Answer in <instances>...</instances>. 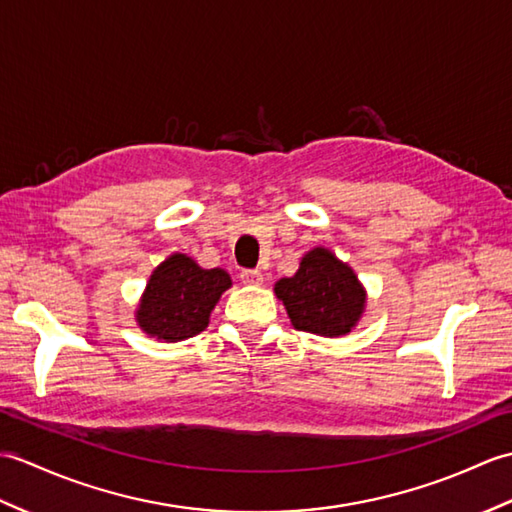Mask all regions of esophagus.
<instances>
[{"label": "esophagus", "instance_id": "esophagus-1", "mask_svg": "<svg viewBox=\"0 0 512 512\" xmlns=\"http://www.w3.org/2000/svg\"><path fill=\"white\" fill-rule=\"evenodd\" d=\"M240 279H242L244 285H261V283H264V275H261L259 270H242Z\"/></svg>", "mask_w": 512, "mask_h": 512}]
</instances>
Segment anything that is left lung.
Wrapping results in <instances>:
<instances>
[{"instance_id": "1", "label": "left lung", "mask_w": 512, "mask_h": 512, "mask_svg": "<svg viewBox=\"0 0 512 512\" xmlns=\"http://www.w3.org/2000/svg\"><path fill=\"white\" fill-rule=\"evenodd\" d=\"M294 329L323 338L349 336L366 312L368 294L355 270L325 246L307 251L292 277L275 283Z\"/></svg>"}]
</instances>
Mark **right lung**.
Returning a JSON list of instances; mask_svg holds the SVG:
<instances>
[{"label": "right lung", "instance_id": "add662e5", "mask_svg": "<svg viewBox=\"0 0 512 512\" xmlns=\"http://www.w3.org/2000/svg\"><path fill=\"white\" fill-rule=\"evenodd\" d=\"M231 285L224 268H202L194 257L172 253L152 270L137 303L135 323L150 338L187 340L207 329L213 307Z\"/></svg>", "mask_w": 512, "mask_h": 512}]
</instances>
